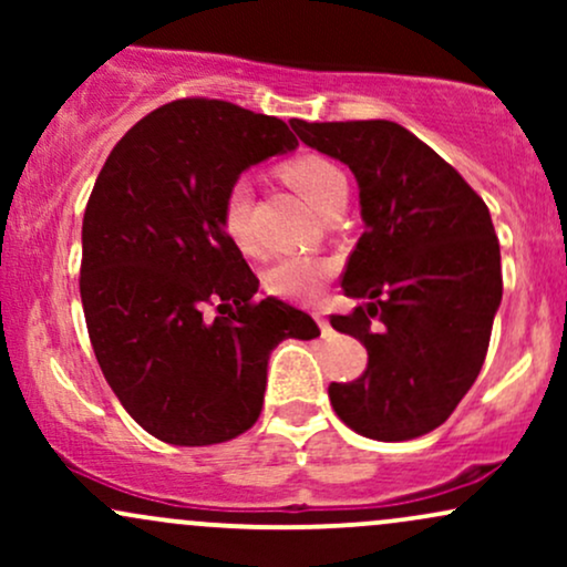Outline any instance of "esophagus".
<instances>
[{
    "instance_id": "obj_1",
    "label": "esophagus",
    "mask_w": 567,
    "mask_h": 567,
    "mask_svg": "<svg viewBox=\"0 0 567 567\" xmlns=\"http://www.w3.org/2000/svg\"><path fill=\"white\" fill-rule=\"evenodd\" d=\"M315 320H317V324H320V330H322V336H324V338L333 336V328H330V322L324 320L322 311H315Z\"/></svg>"
}]
</instances>
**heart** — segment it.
I'll return each instance as SVG.
<instances>
[{
  "label": "heart",
  "instance_id": "b5f03b06",
  "mask_svg": "<svg viewBox=\"0 0 567 567\" xmlns=\"http://www.w3.org/2000/svg\"><path fill=\"white\" fill-rule=\"evenodd\" d=\"M282 178L296 188L301 197L315 207L317 213H324L333 207L338 199H347L349 184L341 167L320 154H298L282 165ZM250 205L252 188L247 178L231 181L220 202V226L226 237L243 250H252V231H250ZM330 277V266L311 256H290L282 258L266 271L264 282L275 296L296 298V301H309L315 298L324 279Z\"/></svg>",
  "mask_w": 567,
  "mask_h": 567
}]
</instances>
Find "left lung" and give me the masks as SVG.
Wrapping results in <instances>:
<instances>
[{"instance_id":"left-lung-1","label":"left lung","mask_w":567,"mask_h":567,"mask_svg":"<svg viewBox=\"0 0 567 567\" xmlns=\"http://www.w3.org/2000/svg\"><path fill=\"white\" fill-rule=\"evenodd\" d=\"M290 127L354 173L365 224L341 279L343 292L365 303L330 324L360 338L368 368L357 381L330 383V405L362 437H421L445 424L485 362L504 290L491 213L396 122Z\"/></svg>"}]
</instances>
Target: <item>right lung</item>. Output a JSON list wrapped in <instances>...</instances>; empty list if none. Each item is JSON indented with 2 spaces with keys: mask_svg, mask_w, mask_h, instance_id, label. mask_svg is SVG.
I'll list each match as a JSON object with an SVG mask.
<instances>
[{
  "mask_svg": "<svg viewBox=\"0 0 567 567\" xmlns=\"http://www.w3.org/2000/svg\"><path fill=\"white\" fill-rule=\"evenodd\" d=\"M296 146L277 116L184 97L130 127L97 175L82 220L84 322L122 408L162 442L247 432L277 343L320 336L296 306L258 301V277L220 226L231 181Z\"/></svg>",
  "mask_w": 567,
  "mask_h": 567,
  "instance_id": "1",
  "label": "right lung"
}]
</instances>
